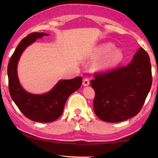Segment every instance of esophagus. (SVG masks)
Segmentation results:
<instances>
[{"mask_svg": "<svg viewBox=\"0 0 158 158\" xmlns=\"http://www.w3.org/2000/svg\"><path fill=\"white\" fill-rule=\"evenodd\" d=\"M89 84H90L89 79L88 78H85L84 79V81H83V85H84V86H87V85H89Z\"/></svg>", "mask_w": 158, "mask_h": 158, "instance_id": "obj_1", "label": "esophagus"}]
</instances>
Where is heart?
<instances>
[{
  "mask_svg": "<svg viewBox=\"0 0 158 158\" xmlns=\"http://www.w3.org/2000/svg\"><path fill=\"white\" fill-rule=\"evenodd\" d=\"M116 47L111 42H106L99 46L93 53V57L98 60L93 65V68L97 72H105L117 66L121 63L124 58L123 51L115 49Z\"/></svg>",
  "mask_w": 158,
  "mask_h": 158,
  "instance_id": "heart-1",
  "label": "heart"
}]
</instances>
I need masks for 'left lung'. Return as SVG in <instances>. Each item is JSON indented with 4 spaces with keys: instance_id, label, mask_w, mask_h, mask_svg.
<instances>
[{
    "instance_id": "8db88e82",
    "label": "left lung",
    "mask_w": 158,
    "mask_h": 158,
    "mask_svg": "<svg viewBox=\"0 0 158 158\" xmlns=\"http://www.w3.org/2000/svg\"><path fill=\"white\" fill-rule=\"evenodd\" d=\"M152 85L148 53L140 47L127 65L95 75L93 109L102 121L118 123L137 115Z\"/></svg>"
}]
</instances>
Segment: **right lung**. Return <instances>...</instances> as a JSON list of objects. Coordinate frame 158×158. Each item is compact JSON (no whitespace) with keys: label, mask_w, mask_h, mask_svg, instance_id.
Listing matches in <instances>:
<instances>
[{"label":"right lung","mask_w":158,"mask_h":158,"mask_svg":"<svg viewBox=\"0 0 158 158\" xmlns=\"http://www.w3.org/2000/svg\"><path fill=\"white\" fill-rule=\"evenodd\" d=\"M49 34L33 33L20 42L10 58L7 66L9 90L11 98L19 110L31 121L50 123L63 113L65 102L72 93L81 85V77L72 79L59 80L49 91L43 94H33L23 89L18 77L17 65L21 56L28 47Z\"/></svg>","instance_id":"obj_1"}]
</instances>
